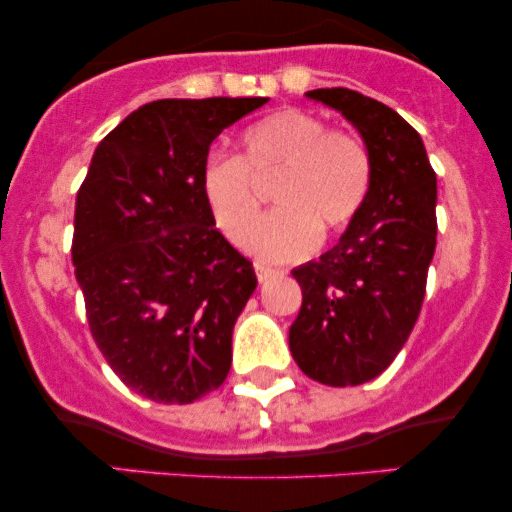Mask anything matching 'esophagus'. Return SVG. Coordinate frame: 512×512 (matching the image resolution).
I'll use <instances>...</instances> for the list:
<instances>
[{
	"mask_svg": "<svg viewBox=\"0 0 512 512\" xmlns=\"http://www.w3.org/2000/svg\"><path fill=\"white\" fill-rule=\"evenodd\" d=\"M255 274H257V279L262 281H269V279H274V276H279L281 272L279 269H272V267H264V264H255Z\"/></svg>",
	"mask_w": 512,
	"mask_h": 512,
	"instance_id": "obj_1",
	"label": "esophagus"
}]
</instances>
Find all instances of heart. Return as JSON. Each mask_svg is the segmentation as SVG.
Instances as JSON below:
<instances>
[{
  "label": "heart",
  "mask_w": 512,
  "mask_h": 512,
  "mask_svg": "<svg viewBox=\"0 0 512 512\" xmlns=\"http://www.w3.org/2000/svg\"><path fill=\"white\" fill-rule=\"evenodd\" d=\"M276 172L273 198L280 209L256 232L261 203L254 180ZM370 182L366 144L296 108L264 117L243 134L238 158H209L202 170V192L219 231L238 248L252 238V252L272 262L301 260L315 248L317 233L349 226L366 204Z\"/></svg>",
  "instance_id": "b5f03b06"
}]
</instances>
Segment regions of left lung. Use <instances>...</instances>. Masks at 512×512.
Masks as SVG:
<instances>
[{
	"label": "left lung",
	"instance_id": "8db88e82",
	"mask_svg": "<svg viewBox=\"0 0 512 512\" xmlns=\"http://www.w3.org/2000/svg\"><path fill=\"white\" fill-rule=\"evenodd\" d=\"M305 96L356 127L373 161V182L339 243L291 272L303 305L289 346L317 383L361 385L395 361L421 313L436 252V173L419 132L385 103L351 88H315Z\"/></svg>",
	"mask_w": 512,
	"mask_h": 512
}]
</instances>
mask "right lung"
Wrapping results in <instances>:
<instances>
[{
  "label": "right lung",
  "instance_id": "obj_1",
  "mask_svg": "<svg viewBox=\"0 0 512 512\" xmlns=\"http://www.w3.org/2000/svg\"><path fill=\"white\" fill-rule=\"evenodd\" d=\"M269 98L146 103L93 151L72 262L98 349L129 390L190 404L223 385L257 286L202 192L209 146Z\"/></svg>",
  "mask_w": 512,
  "mask_h": 512
}]
</instances>
